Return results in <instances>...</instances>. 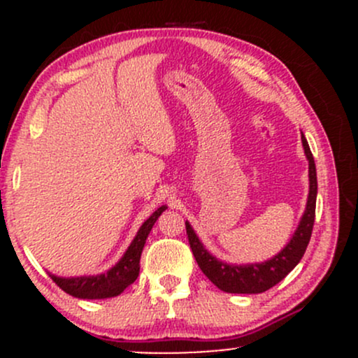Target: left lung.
Returning a JSON list of instances; mask_svg holds the SVG:
<instances>
[{
    "label": "left lung",
    "instance_id": "obj_1",
    "mask_svg": "<svg viewBox=\"0 0 358 358\" xmlns=\"http://www.w3.org/2000/svg\"><path fill=\"white\" fill-rule=\"evenodd\" d=\"M303 146H305V153L308 162H310V195H308V203L305 215L299 222L298 231L294 232L293 239L286 245L278 256H274L271 261L262 262V264H250V266H231L224 264V262L217 261L215 257L210 256L207 250L203 249L202 242L192 231L190 224L185 222L187 227L188 242L193 256H195L196 264L202 269V273L215 285L219 289L225 293H241V294H256L264 293L276 286L281 279H285L294 266L301 261L303 254L308 248L311 232H313L315 224V208H316V190H318V183H316V168L315 159L311 155L310 146L305 136H301Z\"/></svg>",
    "mask_w": 358,
    "mask_h": 358
}]
</instances>
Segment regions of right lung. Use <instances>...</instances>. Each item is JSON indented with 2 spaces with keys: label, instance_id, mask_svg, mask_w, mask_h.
Here are the masks:
<instances>
[{
  "label": "right lung",
  "instance_id": "add662e5",
  "mask_svg": "<svg viewBox=\"0 0 358 358\" xmlns=\"http://www.w3.org/2000/svg\"><path fill=\"white\" fill-rule=\"evenodd\" d=\"M165 210L166 207L163 205V207H159L158 210L153 212V215L141 225L138 236L131 242L129 249L126 250L121 261L113 269L108 271V273L101 274V276L87 278H57L50 274L53 282L67 294H72V296L82 299H102L117 296L127 286L136 281L139 274V259H141V252L143 248H145L148 234H150L155 222L158 220V217Z\"/></svg>",
  "mask_w": 358,
  "mask_h": 358
}]
</instances>
